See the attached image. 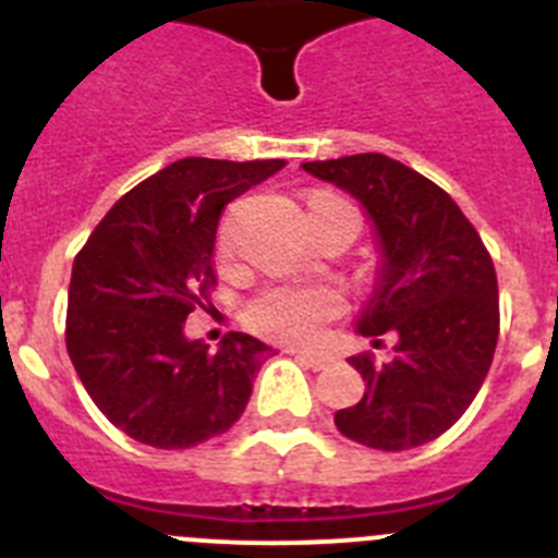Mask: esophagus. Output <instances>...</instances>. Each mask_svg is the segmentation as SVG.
<instances>
[{
  "instance_id": "esophagus-1",
  "label": "esophagus",
  "mask_w": 558,
  "mask_h": 558,
  "mask_svg": "<svg viewBox=\"0 0 558 558\" xmlns=\"http://www.w3.org/2000/svg\"><path fill=\"white\" fill-rule=\"evenodd\" d=\"M293 357L302 363V366L313 368V372H322V368L329 366L327 354H313V352H293Z\"/></svg>"
}]
</instances>
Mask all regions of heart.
<instances>
[{
	"mask_svg": "<svg viewBox=\"0 0 558 558\" xmlns=\"http://www.w3.org/2000/svg\"><path fill=\"white\" fill-rule=\"evenodd\" d=\"M343 295L327 284H274L251 299L245 318L256 332L282 343H313L343 313Z\"/></svg>",
	"mask_w": 558,
	"mask_h": 558,
	"instance_id": "heart-1",
	"label": "heart"
}]
</instances>
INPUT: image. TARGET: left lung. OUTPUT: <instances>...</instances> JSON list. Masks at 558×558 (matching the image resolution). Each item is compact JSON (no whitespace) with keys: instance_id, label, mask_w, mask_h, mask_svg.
Returning <instances> with one entry per match:
<instances>
[{"instance_id":"obj_1","label":"left lung","mask_w":558,"mask_h":558,"mask_svg":"<svg viewBox=\"0 0 558 558\" xmlns=\"http://www.w3.org/2000/svg\"><path fill=\"white\" fill-rule=\"evenodd\" d=\"M302 170L352 195L372 220L377 270L354 329L374 343L397 335V354L383 366L368 354L349 357L366 391L335 413V425L374 450L427 445L472 405L495 357L500 307L489 251L441 186L383 153Z\"/></svg>"}]
</instances>
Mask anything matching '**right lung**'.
<instances>
[{
  "instance_id": "1",
  "label": "right lung",
  "mask_w": 558,
  "mask_h": 558,
  "mask_svg": "<svg viewBox=\"0 0 558 558\" xmlns=\"http://www.w3.org/2000/svg\"><path fill=\"white\" fill-rule=\"evenodd\" d=\"M288 161L181 159L111 206L72 265L66 349L111 425L159 450H186L243 416L274 349L229 332L218 352L186 338L209 307L220 211Z\"/></svg>"
}]
</instances>
